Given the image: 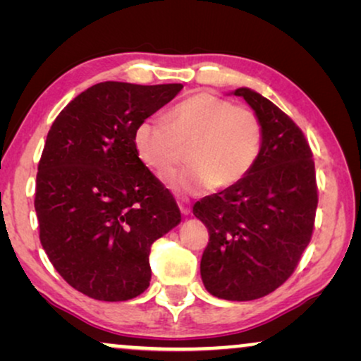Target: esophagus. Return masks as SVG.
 I'll return each instance as SVG.
<instances>
[{"label":"esophagus","mask_w":361,"mask_h":361,"mask_svg":"<svg viewBox=\"0 0 361 361\" xmlns=\"http://www.w3.org/2000/svg\"><path fill=\"white\" fill-rule=\"evenodd\" d=\"M177 205H179L182 215H189V214H190V204H189V200L179 199V200H177Z\"/></svg>","instance_id":"1"}]
</instances>
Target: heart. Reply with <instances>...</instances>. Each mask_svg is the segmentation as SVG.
<instances>
[{
    "label": "heart",
    "mask_w": 361,
    "mask_h": 361,
    "mask_svg": "<svg viewBox=\"0 0 361 361\" xmlns=\"http://www.w3.org/2000/svg\"><path fill=\"white\" fill-rule=\"evenodd\" d=\"M263 146L259 116L212 92L192 93L167 113L147 118L135 131L140 159L159 177L171 174L189 149L190 167L167 177L172 189L199 194L230 189L245 179Z\"/></svg>",
    "instance_id": "heart-1"
}]
</instances>
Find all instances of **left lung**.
<instances>
[{"label":"left lung","instance_id":"obj_1","mask_svg":"<svg viewBox=\"0 0 361 361\" xmlns=\"http://www.w3.org/2000/svg\"><path fill=\"white\" fill-rule=\"evenodd\" d=\"M233 95L259 116V157L238 184L197 202L194 215L210 235L200 261L205 289L220 299L253 300L284 284L307 248L317 182L300 128L255 90L236 88Z\"/></svg>","mask_w":361,"mask_h":361}]
</instances>
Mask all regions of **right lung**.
Returning <instances> with one entry per match:
<instances>
[{
  "label": "right lung",
  "mask_w": 361,
  "mask_h": 361,
  "mask_svg": "<svg viewBox=\"0 0 361 361\" xmlns=\"http://www.w3.org/2000/svg\"><path fill=\"white\" fill-rule=\"evenodd\" d=\"M180 83H97L59 113L37 166L39 238L73 289L120 302L145 293L151 245L180 224V210L142 164L135 131Z\"/></svg>",
  "instance_id": "add662e5"
}]
</instances>
